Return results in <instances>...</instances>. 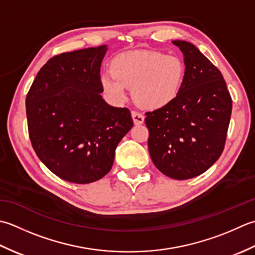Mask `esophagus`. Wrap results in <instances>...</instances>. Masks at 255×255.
I'll return each instance as SVG.
<instances>
[{
	"mask_svg": "<svg viewBox=\"0 0 255 255\" xmlns=\"http://www.w3.org/2000/svg\"><path fill=\"white\" fill-rule=\"evenodd\" d=\"M132 119L135 126H139V124L144 122V116L137 111H132Z\"/></svg>",
	"mask_w": 255,
	"mask_h": 255,
	"instance_id": "esophagus-1",
	"label": "esophagus"
}]
</instances>
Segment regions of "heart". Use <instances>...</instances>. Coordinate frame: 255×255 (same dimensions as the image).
<instances>
[{
    "instance_id": "1",
    "label": "heart",
    "mask_w": 255,
    "mask_h": 255,
    "mask_svg": "<svg viewBox=\"0 0 255 255\" xmlns=\"http://www.w3.org/2000/svg\"><path fill=\"white\" fill-rule=\"evenodd\" d=\"M111 75L101 77L103 92L114 102L132 87L134 101L146 110H159L176 100L183 89L186 65L180 57L160 51L134 50L114 57Z\"/></svg>"
}]
</instances>
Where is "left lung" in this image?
Masks as SVG:
<instances>
[{
	"mask_svg": "<svg viewBox=\"0 0 255 255\" xmlns=\"http://www.w3.org/2000/svg\"><path fill=\"white\" fill-rule=\"evenodd\" d=\"M173 44L184 54V87L169 106L145 113V124L154 165L168 177L184 180L205 173L220 157L232 99L220 70L195 45Z\"/></svg>",
	"mask_w": 255,
	"mask_h": 255,
	"instance_id": "1",
	"label": "left lung"
}]
</instances>
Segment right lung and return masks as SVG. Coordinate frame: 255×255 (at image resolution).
I'll return each mask as SVG.
<instances>
[{
  "label": "right lung",
  "mask_w": 255,
  "mask_h": 255,
  "mask_svg": "<svg viewBox=\"0 0 255 255\" xmlns=\"http://www.w3.org/2000/svg\"><path fill=\"white\" fill-rule=\"evenodd\" d=\"M107 46L62 53L41 67L26 96L30 142L51 173L89 184L112 168L118 144L133 127L128 108L103 100Z\"/></svg>",
  "instance_id": "right-lung-1"
}]
</instances>
